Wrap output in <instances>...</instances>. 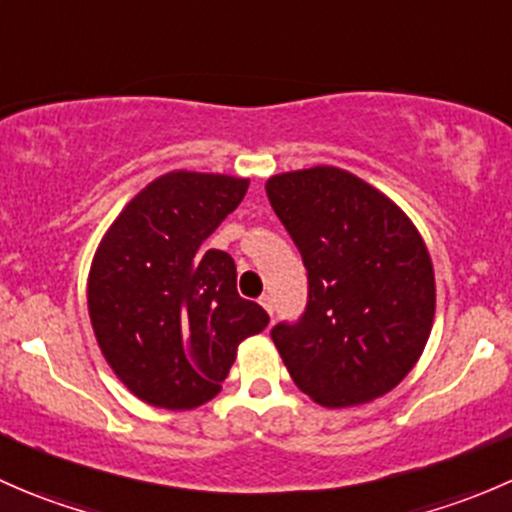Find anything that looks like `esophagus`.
Listing matches in <instances>:
<instances>
[{
    "label": "esophagus",
    "mask_w": 512,
    "mask_h": 512,
    "mask_svg": "<svg viewBox=\"0 0 512 512\" xmlns=\"http://www.w3.org/2000/svg\"><path fill=\"white\" fill-rule=\"evenodd\" d=\"M260 304H262V307H265V312L270 314V317H272V312H275V302H272L270 294H262V297H260Z\"/></svg>",
    "instance_id": "34e87169"
}]
</instances>
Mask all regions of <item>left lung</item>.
Masks as SVG:
<instances>
[{"label":"left lung","mask_w":512,"mask_h":512,"mask_svg":"<svg viewBox=\"0 0 512 512\" xmlns=\"http://www.w3.org/2000/svg\"><path fill=\"white\" fill-rule=\"evenodd\" d=\"M272 210L307 267V309L272 342L294 384L327 409L389 394L436 314L431 255L404 210L334 165L272 175Z\"/></svg>","instance_id":"obj_1"}]
</instances>
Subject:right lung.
Instances as JSON below:
<instances>
[{
  "label": "right lung",
  "instance_id": "right-lung-1",
  "mask_svg": "<svg viewBox=\"0 0 512 512\" xmlns=\"http://www.w3.org/2000/svg\"><path fill=\"white\" fill-rule=\"evenodd\" d=\"M247 178L173 170L113 220L89 272V317L113 374L151 406L188 411L218 391L242 339L270 317L237 294V270L205 240Z\"/></svg>",
  "mask_w": 512,
  "mask_h": 512
}]
</instances>
